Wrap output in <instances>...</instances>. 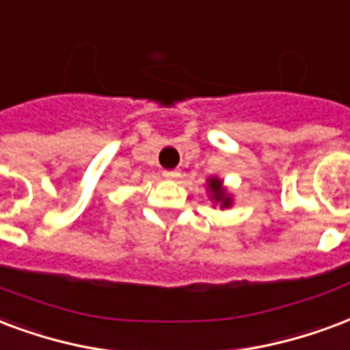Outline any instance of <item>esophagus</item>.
Wrapping results in <instances>:
<instances>
[{
  "instance_id": "obj_1",
  "label": "esophagus",
  "mask_w": 350,
  "mask_h": 350,
  "mask_svg": "<svg viewBox=\"0 0 350 350\" xmlns=\"http://www.w3.org/2000/svg\"><path fill=\"white\" fill-rule=\"evenodd\" d=\"M163 176L167 178V180H176V178H180V170H163Z\"/></svg>"
}]
</instances>
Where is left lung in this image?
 I'll return each mask as SVG.
<instances>
[{"mask_svg":"<svg viewBox=\"0 0 350 350\" xmlns=\"http://www.w3.org/2000/svg\"><path fill=\"white\" fill-rule=\"evenodd\" d=\"M208 191H209V198H211L215 204H219L222 209L232 206V196L228 195V191L226 187L222 185L221 178H215V176H211V178L208 180Z\"/></svg>","mask_w":350,"mask_h":350,"instance_id":"obj_1","label":"left lung"}]
</instances>
